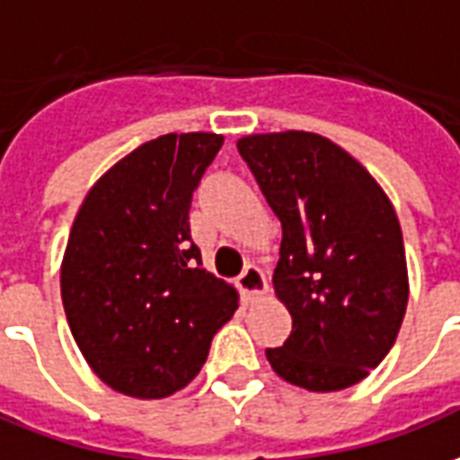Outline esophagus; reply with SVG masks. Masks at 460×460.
<instances>
[{"instance_id":"1","label":"esophagus","mask_w":460,"mask_h":460,"mask_svg":"<svg viewBox=\"0 0 460 460\" xmlns=\"http://www.w3.org/2000/svg\"><path fill=\"white\" fill-rule=\"evenodd\" d=\"M236 286H239V291L243 294V298H246V301H252L253 296H259V294L266 291V276H263V271L259 269V266L249 263V266L243 269V274L239 276Z\"/></svg>"}]
</instances>
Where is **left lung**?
Returning <instances> with one entry per match:
<instances>
[{"label":"left lung","mask_w":460,"mask_h":460,"mask_svg":"<svg viewBox=\"0 0 460 460\" xmlns=\"http://www.w3.org/2000/svg\"><path fill=\"white\" fill-rule=\"evenodd\" d=\"M281 221L274 291L291 333L266 349L276 374L306 391L364 381L396 341L409 304L394 204L351 154L311 131L236 141Z\"/></svg>","instance_id":"obj_1"}]
</instances>
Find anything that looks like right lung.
Returning <instances> with one entry per match:
<instances>
[{
  "mask_svg": "<svg viewBox=\"0 0 460 460\" xmlns=\"http://www.w3.org/2000/svg\"><path fill=\"white\" fill-rule=\"evenodd\" d=\"M221 134H164L102 176L74 219L62 261L64 314L86 364L134 398H166L207 361L239 308L208 274L189 208Z\"/></svg>",
  "mask_w": 460,
  "mask_h": 460,
  "instance_id": "obj_1",
  "label": "right lung"
}]
</instances>
